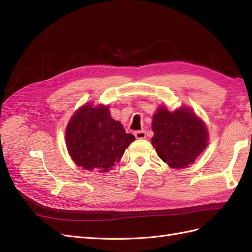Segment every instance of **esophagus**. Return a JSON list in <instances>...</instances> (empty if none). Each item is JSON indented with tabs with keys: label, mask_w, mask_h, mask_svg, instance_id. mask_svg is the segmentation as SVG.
Here are the masks:
<instances>
[{
	"label": "esophagus",
	"mask_w": 252,
	"mask_h": 252,
	"mask_svg": "<svg viewBox=\"0 0 252 252\" xmlns=\"http://www.w3.org/2000/svg\"><path fill=\"white\" fill-rule=\"evenodd\" d=\"M134 136L137 138V140H143V138L146 137V133L145 131H136L134 133Z\"/></svg>",
	"instance_id": "34e87169"
}]
</instances>
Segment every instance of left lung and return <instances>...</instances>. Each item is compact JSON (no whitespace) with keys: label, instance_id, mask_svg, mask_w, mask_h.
<instances>
[{"label":"left lung","instance_id":"obj_1","mask_svg":"<svg viewBox=\"0 0 252 252\" xmlns=\"http://www.w3.org/2000/svg\"><path fill=\"white\" fill-rule=\"evenodd\" d=\"M152 145L163 162L173 169L189 167L208 146L206 123L189 106L174 111L159 106L153 116Z\"/></svg>","mask_w":252,"mask_h":252}]
</instances>
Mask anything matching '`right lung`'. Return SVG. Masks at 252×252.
<instances>
[{
  "label": "right lung",
  "instance_id": "1",
  "mask_svg": "<svg viewBox=\"0 0 252 252\" xmlns=\"http://www.w3.org/2000/svg\"><path fill=\"white\" fill-rule=\"evenodd\" d=\"M69 156L78 167L108 172L120 161L126 149L135 140L126 133L120 121L110 116L104 104H84L72 115L66 127Z\"/></svg>",
  "mask_w": 252,
  "mask_h": 252
}]
</instances>
